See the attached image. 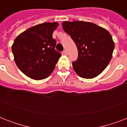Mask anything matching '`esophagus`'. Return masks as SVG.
<instances>
[{
    "mask_svg": "<svg viewBox=\"0 0 127 127\" xmlns=\"http://www.w3.org/2000/svg\"><path fill=\"white\" fill-rule=\"evenodd\" d=\"M63 53V54L64 55H67L68 53H67V51H66V50H64Z\"/></svg>",
    "mask_w": 127,
    "mask_h": 127,
    "instance_id": "esophagus-1",
    "label": "esophagus"
}]
</instances>
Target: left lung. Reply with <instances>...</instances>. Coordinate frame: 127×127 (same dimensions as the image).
Returning <instances> with one entry per match:
<instances>
[{
  "instance_id": "8db88e82",
  "label": "left lung",
  "mask_w": 127,
  "mask_h": 127,
  "mask_svg": "<svg viewBox=\"0 0 127 127\" xmlns=\"http://www.w3.org/2000/svg\"><path fill=\"white\" fill-rule=\"evenodd\" d=\"M62 26L78 51L77 60L72 63L74 71L84 78L96 77L112 58L115 44L110 33L95 24L83 21H66Z\"/></svg>"
}]
</instances>
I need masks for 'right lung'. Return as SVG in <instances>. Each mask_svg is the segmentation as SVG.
Segmentation results:
<instances>
[{
	"mask_svg": "<svg viewBox=\"0 0 127 127\" xmlns=\"http://www.w3.org/2000/svg\"><path fill=\"white\" fill-rule=\"evenodd\" d=\"M57 22L36 25L15 39L12 51L18 68L33 80L47 78L53 71L61 54L55 50L57 41L53 33Z\"/></svg>",
	"mask_w": 127,
	"mask_h": 127,
	"instance_id": "1",
	"label": "right lung"
}]
</instances>
